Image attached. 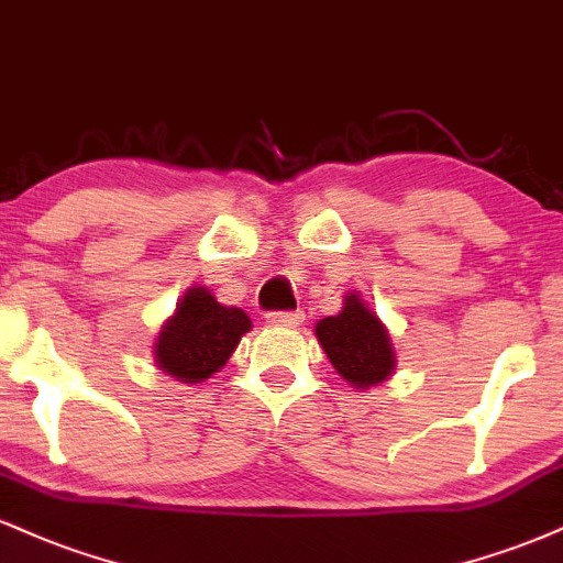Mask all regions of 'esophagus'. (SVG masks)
Wrapping results in <instances>:
<instances>
[{
	"instance_id": "esophagus-1",
	"label": "esophagus",
	"mask_w": 563,
	"mask_h": 563,
	"mask_svg": "<svg viewBox=\"0 0 563 563\" xmlns=\"http://www.w3.org/2000/svg\"><path fill=\"white\" fill-rule=\"evenodd\" d=\"M302 319H306L302 310H271V313H266V321L274 323V327H297Z\"/></svg>"
}]
</instances>
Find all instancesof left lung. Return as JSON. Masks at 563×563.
<instances>
[{"label":"left lung","mask_w":563,"mask_h":563,"mask_svg":"<svg viewBox=\"0 0 563 563\" xmlns=\"http://www.w3.org/2000/svg\"><path fill=\"white\" fill-rule=\"evenodd\" d=\"M316 336L334 372L350 387H376L395 374L393 336L358 292H347L340 313L316 323Z\"/></svg>","instance_id":"obj_1"}]
</instances>
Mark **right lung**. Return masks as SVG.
I'll return each mask as SVG.
<instances>
[{
  "label": "right lung",
  "mask_w": 563,
  "mask_h": 563,
  "mask_svg": "<svg viewBox=\"0 0 563 563\" xmlns=\"http://www.w3.org/2000/svg\"><path fill=\"white\" fill-rule=\"evenodd\" d=\"M253 321L242 308L223 306L208 287H189L157 334L155 366L184 385L210 379L227 366Z\"/></svg>",
  "instance_id": "obj_1"
}]
</instances>
